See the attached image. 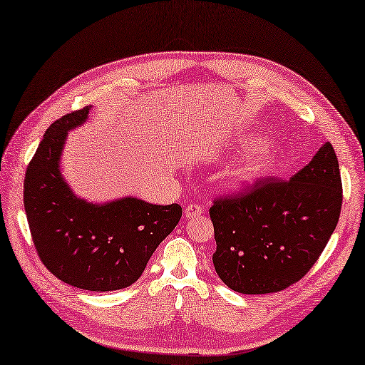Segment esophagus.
<instances>
[{
	"instance_id": "obj_1",
	"label": "esophagus",
	"mask_w": 365,
	"mask_h": 365,
	"mask_svg": "<svg viewBox=\"0 0 365 365\" xmlns=\"http://www.w3.org/2000/svg\"><path fill=\"white\" fill-rule=\"evenodd\" d=\"M204 215V208L200 207L197 204H190L187 205L185 210H184V216L187 219H193V217H197V216H202Z\"/></svg>"
}]
</instances>
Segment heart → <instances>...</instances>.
Segmentation results:
<instances>
[{
	"mask_svg": "<svg viewBox=\"0 0 365 365\" xmlns=\"http://www.w3.org/2000/svg\"><path fill=\"white\" fill-rule=\"evenodd\" d=\"M274 153L268 148H259L242 160L227 176L230 189H245L260 181L274 168Z\"/></svg>",
	"mask_w": 365,
	"mask_h": 365,
	"instance_id": "b5f03b06",
	"label": "heart"
}]
</instances>
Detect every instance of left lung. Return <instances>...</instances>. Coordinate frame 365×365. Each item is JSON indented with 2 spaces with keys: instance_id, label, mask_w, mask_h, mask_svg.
Masks as SVG:
<instances>
[{
  "instance_id": "1",
  "label": "left lung",
  "mask_w": 365,
  "mask_h": 365,
  "mask_svg": "<svg viewBox=\"0 0 365 365\" xmlns=\"http://www.w3.org/2000/svg\"><path fill=\"white\" fill-rule=\"evenodd\" d=\"M339 164L330 143L289 181L264 180L252 192L215 201V269L230 289L269 294L312 268L336 228Z\"/></svg>"
}]
</instances>
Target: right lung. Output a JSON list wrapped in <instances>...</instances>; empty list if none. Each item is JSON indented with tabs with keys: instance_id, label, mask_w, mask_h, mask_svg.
Wrapping results in <instances>:
<instances>
[{
	"instance_id": "add662e5",
	"label": "right lung",
	"mask_w": 365,
	"mask_h": 365,
	"mask_svg": "<svg viewBox=\"0 0 365 365\" xmlns=\"http://www.w3.org/2000/svg\"><path fill=\"white\" fill-rule=\"evenodd\" d=\"M91 106L63 115L46 130L24 180V208L42 263L74 288L108 292L135 283L161 242L178 225V204L135 196L93 202L77 196L62 175L68 132Z\"/></svg>"
}]
</instances>
